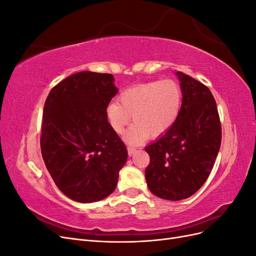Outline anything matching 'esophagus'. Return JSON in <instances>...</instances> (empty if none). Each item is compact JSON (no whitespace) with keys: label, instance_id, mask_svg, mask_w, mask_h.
Returning a JSON list of instances; mask_svg holds the SVG:
<instances>
[{"label":"esophagus","instance_id":"1","mask_svg":"<svg viewBox=\"0 0 256 256\" xmlns=\"http://www.w3.org/2000/svg\"><path fill=\"white\" fill-rule=\"evenodd\" d=\"M127 150H128V154H129V156H132V154L136 152V150L134 148V147H128Z\"/></svg>","mask_w":256,"mask_h":256}]
</instances>
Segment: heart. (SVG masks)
<instances>
[{"instance_id": "heart-1", "label": "heart", "mask_w": 256, "mask_h": 256, "mask_svg": "<svg viewBox=\"0 0 256 256\" xmlns=\"http://www.w3.org/2000/svg\"><path fill=\"white\" fill-rule=\"evenodd\" d=\"M118 100L106 106V120L114 132L120 134L132 115L134 124L124 138L130 145H138L148 136L158 138L174 126L182 111V90L172 79L152 81L124 90Z\"/></svg>"}]
</instances>
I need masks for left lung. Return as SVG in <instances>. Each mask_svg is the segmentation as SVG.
I'll use <instances>...</instances> for the list:
<instances>
[{
    "instance_id": "1",
    "label": "left lung",
    "mask_w": 256,
    "mask_h": 256,
    "mask_svg": "<svg viewBox=\"0 0 256 256\" xmlns=\"http://www.w3.org/2000/svg\"><path fill=\"white\" fill-rule=\"evenodd\" d=\"M175 74L182 90L180 118L168 132L145 147L150 157L145 170L147 187L168 200L187 198L202 187L221 145V125L212 92L190 76Z\"/></svg>"
}]
</instances>
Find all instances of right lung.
Listing matches in <instances>:
<instances>
[{
    "label": "right lung",
    "instance_id": "right-lung-1",
    "mask_svg": "<svg viewBox=\"0 0 256 256\" xmlns=\"http://www.w3.org/2000/svg\"><path fill=\"white\" fill-rule=\"evenodd\" d=\"M114 76L82 72L69 76L44 102L40 148L56 187L79 203H94L115 190L127 150L106 118L118 94Z\"/></svg>",
    "mask_w": 256,
    "mask_h": 256
}]
</instances>
